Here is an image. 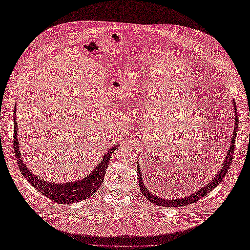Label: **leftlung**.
<instances>
[{
    "mask_svg": "<svg viewBox=\"0 0 250 250\" xmlns=\"http://www.w3.org/2000/svg\"><path fill=\"white\" fill-rule=\"evenodd\" d=\"M232 104H233V110H234V127H233V133H232V138L230 141V146L229 147V150L227 152V155L224 159V162L222 163V167L220 169V171L217 172V174L215 175V177L212 178V180H210L204 187H202L201 188H199L197 191L193 192L192 194H188L185 197H181L178 199H168V198H163V197H159L157 195H154L153 193H151L146 187L144 184V180L142 178V173H141V168L140 165L138 164V177H139V186L141 188L142 193L144 194V196L151 203L158 205V206H166V207H180V206H186L188 204H193L195 201H198L199 199H201L203 196H205L206 194H208L212 189H214L224 179V177L226 176L230 164H231V159L233 156V150H234V143H235V137H236V132H237V126H238V116H237V111H236V105L234 103V100H232Z\"/></svg>",
    "mask_w": 250,
    "mask_h": 250,
    "instance_id": "8db88e82",
    "label": "left lung"
}]
</instances>
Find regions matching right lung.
I'll return each instance as SVG.
<instances>
[{
  "instance_id": "right-lung-1",
  "label": "right lung",
  "mask_w": 250,
  "mask_h": 250,
  "mask_svg": "<svg viewBox=\"0 0 250 250\" xmlns=\"http://www.w3.org/2000/svg\"><path fill=\"white\" fill-rule=\"evenodd\" d=\"M14 123H15V136H14V146L17 157V162L21 174L26 178V180L33 186L38 191L43 193L49 199L60 202L62 204H70L74 202H79L91 197L101 187L104 181L105 170L107 168L108 162L110 160L112 152L119 147L120 145H115L111 146L107 152L104 155L103 159L96 166V168L86 177L75 182L66 183H52L40 179L38 176L34 175L28 167L23 162L21 153L20 150V143L18 137V122H17V104L14 109Z\"/></svg>"
}]
</instances>
